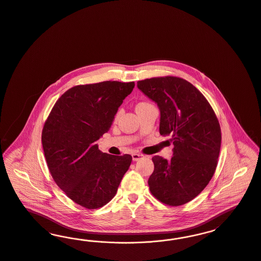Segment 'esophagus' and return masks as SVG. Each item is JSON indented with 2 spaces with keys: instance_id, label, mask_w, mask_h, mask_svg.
I'll return each mask as SVG.
<instances>
[{
  "instance_id": "34e87169",
  "label": "esophagus",
  "mask_w": 261,
  "mask_h": 261,
  "mask_svg": "<svg viewBox=\"0 0 261 261\" xmlns=\"http://www.w3.org/2000/svg\"><path fill=\"white\" fill-rule=\"evenodd\" d=\"M144 155L143 154H140V153H133L132 154V159H133V161H138V160H140L141 158H143Z\"/></svg>"
}]
</instances>
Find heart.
Wrapping results in <instances>:
<instances>
[{"mask_svg":"<svg viewBox=\"0 0 261 261\" xmlns=\"http://www.w3.org/2000/svg\"><path fill=\"white\" fill-rule=\"evenodd\" d=\"M141 104H146V103H141ZM141 104H139V105H141Z\"/></svg>","mask_w":261,"mask_h":261,"instance_id":"obj_1","label":"heart"}]
</instances>
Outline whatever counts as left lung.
Segmentation results:
<instances>
[{"instance_id": "1", "label": "left lung", "mask_w": 261, "mask_h": 261, "mask_svg": "<svg viewBox=\"0 0 261 261\" xmlns=\"http://www.w3.org/2000/svg\"><path fill=\"white\" fill-rule=\"evenodd\" d=\"M137 86L156 103L159 133L170 136L174 145L171 160L152 157L149 190L169 206L184 205L214 176L221 144L219 120L203 94L186 80L152 77L138 82Z\"/></svg>"}]
</instances>
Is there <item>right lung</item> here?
Returning a JSON list of instances; mask_svg holds the SVG:
<instances>
[{"label": "right lung", "instance_id": "1", "mask_svg": "<svg viewBox=\"0 0 261 261\" xmlns=\"http://www.w3.org/2000/svg\"><path fill=\"white\" fill-rule=\"evenodd\" d=\"M135 84L103 82L77 85L58 99L44 123L42 143L54 181L73 202L103 207L115 197L132 156L98 148Z\"/></svg>", "mask_w": 261, "mask_h": 261}]
</instances>
